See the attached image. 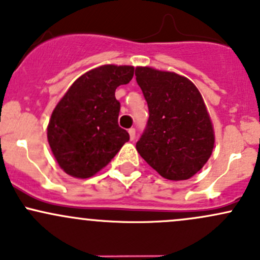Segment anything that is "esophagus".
Returning a JSON list of instances; mask_svg holds the SVG:
<instances>
[{"label": "esophagus", "mask_w": 260, "mask_h": 260, "mask_svg": "<svg viewBox=\"0 0 260 260\" xmlns=\"http://www.w3.org/2000/svg\"><path fill=\"white\" fill-rule=\"evenodd\" d=\"M135 134H136V131H135V129H134V127L129 129V135H130L131 140H134V139H135Z\"/></svg>", "instance_id": "esophagus-1"}]
</instances>
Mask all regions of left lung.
<instances>
[{"label":"left lung","mask_w":260,"mask_h":260,"mask_svg":"<svg viewBox=\"0 0 260 260\" xmlns=\"http://www.w3.org/2000/svg\"><path fill=\"white\" fill-rule=\"evenodd\" d=\"M136 82L149 108V120L136 149L162 178L186 180L214 148L210 116L199 90L178 74L136 68Z\"/></svg>","instance_id":"obj_1"}]
</instances>
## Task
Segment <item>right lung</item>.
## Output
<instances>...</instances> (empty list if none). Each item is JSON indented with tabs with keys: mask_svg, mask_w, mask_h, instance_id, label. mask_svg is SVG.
Wrapping results in <instances>:
<instances>
[{
	"mask_svg": "<svg viewBox=\"0 0 260 260\" xmlns=\"http://www.w3.org/2000/svg\"><path fill=\"white\" fill-rule=\"evenodd\" d=\"M133 66L105 65L80 76L56 105L47 139L61 169L75 178L95 175L130 136L119 126L115 90L129 84Z\"/></svg>",
	"mask_w": 260,
	"mask_h": 260,
	"instance_id": "obj_1",
	"label": "right lung"
}]
</instances>
